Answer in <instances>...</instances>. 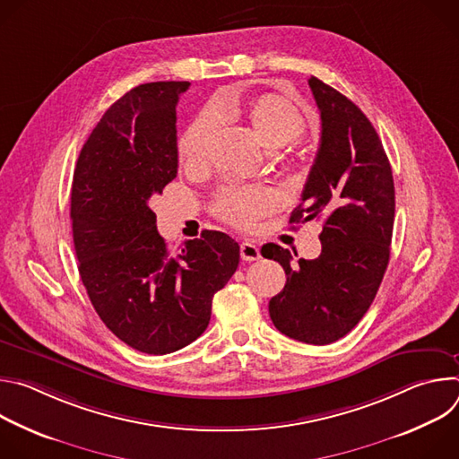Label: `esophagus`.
Instances as JSON below:
<instances>
[{
	"mask_svg": "<svg viewBox=\"0 0 459 459\" xmlns=\"http://www.w3.org/2000/svg\"><path fill=\"white\" fill-rule=\"evenodd\" d=\"M239 254H241V259H245V261H255L261 257L257 245H254L250 241H241Z\"/></svg>",
	"mask_w": 459,
	"mask_h": 459,
	"instance_id": "1",
	"label": "esophagus"
}]
</instances>
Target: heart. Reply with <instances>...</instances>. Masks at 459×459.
<instances>
[{"mask_svg":"<svg viewBox=\"0 0 459 459\" xmlns=\"http://www.w3.org/2000/svg\"><path fill=\"white\" fill-rule=\"evenodd\" d=\"M218 117H243L254 136L269 149H280L305 133L301 112L278 94H261L248 103L223 98L212 108L200 112L185 128L178 145L181 160L190 163L202 160L205 142ZM273 194L264 186H227L218 192L212 209L216 216L232 225L250 227L273 207Z\"/></svg>","mask_w":459,"mask_h":459,"instance_id":"heart-1","label":"heart"}]
</instances>
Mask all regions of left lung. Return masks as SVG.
Here are the masks:
<instances>
[{
	"label": "left lung",
	"instance_id": "obj_1",
	"mask_svg": "<svg viewBox=\"0 0 459 459\" xmlns=\"http://www.w3.org/2000/svg\"><path fill=\"white\" fill-rule=\"evenodd\" d=\"M308 87L321 140L290 223L321 220V254L299 257L296 267L280 245H264L261 255L278 261L287 274L283 290L269 301L276 329L303 343L329 345L354 329L376 298L390 257L396 198L368 117L321 80L312 76Z\"/></svg>",
	"mask_w": 459,
	"mask_h": 459
}]
</instances>
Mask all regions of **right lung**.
I'll return each mask as SVG.
<instances>
[{
    "instance_id": "add662e5",
    "label": "right lung",
    "mask_w": 459,
    "mask_h": 459,
    "mask_svg": "<svg viewBox=\"0 0 459 459\" xmlns=\"http://www.w3.org/2000/svg\"><path fill=\"white\" fill-rule=\"evenodd\" d=\"M188 82L143 83L119 98L85 142L73 179L78 269L101 321L123 343L170 354L198 340L239 245L204 230L169 252L152 200L178 174L176 105Z\"/></svg>"
}]
</instances>
